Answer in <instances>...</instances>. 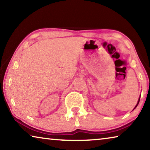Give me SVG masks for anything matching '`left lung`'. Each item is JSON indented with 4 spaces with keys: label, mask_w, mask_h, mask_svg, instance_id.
<instances>
[{
    "label": "left lung",
    "mask_w": 150,
    "mask_h": 150,
    "mask_svg": "<svg viewBox=\"0 0 150 150\" xmlns=\"http://www.w3.org/2000/svg\"><path fill=\"white\" fill-rule=\"evenodd\" d=\"M139 99H140V96H139V100H138V103H137V105H136V106H135V108H134V109H135L136 107H137V106H138V105L139 104Z\"/></svg>",
    "instance_id": "1"
}]
</instances>
